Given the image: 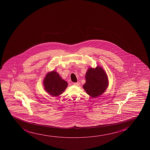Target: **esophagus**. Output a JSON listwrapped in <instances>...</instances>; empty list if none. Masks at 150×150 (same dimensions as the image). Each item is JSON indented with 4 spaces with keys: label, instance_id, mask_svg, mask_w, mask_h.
<instances>
[{
    "label": "esophagus",
    "instance_id": "1",
    "mask_svg": "<svg viewBox=\"0 0 150 150\" xmlns=\"http://www.w3.org/2000/svg\"><path fill=\"white\" fill-rule=\"evenodd\" d=\"M73 84L75 86H79L80 85V83L79 82H74V83H73Z\"/></svg>",
    "mask_w": 150,
    "mask_h": 150
}]
</instances>
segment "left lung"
Segmentation results:
<instances>
[{"instance_id": "1", "label": "left lung", "mask_w": 150, "mask_h": 150, "mask_svg": "<svg viewBox=\"0 0 150 150\" xmlns=\"http://www.w3.org/2000/svg\"><path fill=\"white\" fill-rule=\"evenodd\" d=\"M86 83L83 88L92 97H96L103 94L109 85L107 74L102 67L98 66L96 68L90 67L86 74Z\"/></svg>"}]
</instances>
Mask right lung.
Instances as JSON below:
<instances>
[{
    "instance_id": "obj_1",
    "label": "right lung",
    "mask_w": 150,
    "mask_h": 150,
    "mask_svg": "<svg viewBox=\"0 0 150 150\" xmlns=\"http://www.w3.org/2000/svg\"><path fill=\"white\" fill-rule=\"evenodd\" d=\"M43 84L45 90L54 97L62 94L68 86V82L62 79L55 71L47 73L44 78Z\"/></svg>"
}]
</instances>
